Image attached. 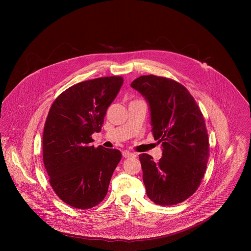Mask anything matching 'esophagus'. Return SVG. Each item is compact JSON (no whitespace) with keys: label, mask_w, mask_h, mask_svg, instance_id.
Returning a JSON list of instances; mask_svg holds the SVG:
<instances>
[{"label":"esophagus","mask_w":251,"mask_h":251,"mask_svg":"<svg viewBox=\"0 0 251 251\" xmlns=\"http://www.w3.org/2000/svg\"><path fill=\"white\" fill-rule=\"evenodd\" d=\"M136 154L135 153H133V152H131V151H123V156L124 157H132V156H135Z\"/></svg>","instance_id":"1"}]
</instances>
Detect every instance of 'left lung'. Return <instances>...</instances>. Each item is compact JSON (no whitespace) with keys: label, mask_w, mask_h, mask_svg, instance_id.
Listing matches in <instances>:
<instances>
[{"label":"left lung","mask_w":251,"mask_h":251,"mask_svg":"<svg viewBox=\"0 0 251 251\" xmlns=\"http://www.w3.org/2000/svg\"><path fill=\"white\" fill-rule=\"evenodd\" d=\"M131 87L148 100L151 132L163 148L158 162L139 155L147 195L157 205H177L197 190L206 172L210 144L203 114L188 90L173 79L143 75Z\"/></svg>","instance_id":"left-lung-1"}]
</instances>
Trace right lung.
Instances as JSON below:
<instances>
[{
    "mask_svg": "<svg viewBox=\"0 0 251 251\" xmlns=\"http://www.w3.org/2000/svg\"><path fill=\"white\" fill-rule=\"evenodd\" d=\"M122 76L100 77L75 84L51 105L42 138V156L57 196L76 209L99 205L106 196L122 153L91 146L101 130L109 105L117 97Z\"/></svg>",
    "mask_w": 251,
    "mask_h": 251,
    "instance_id": "obj_1",
    "label": "right lung"
}]
</instances>
